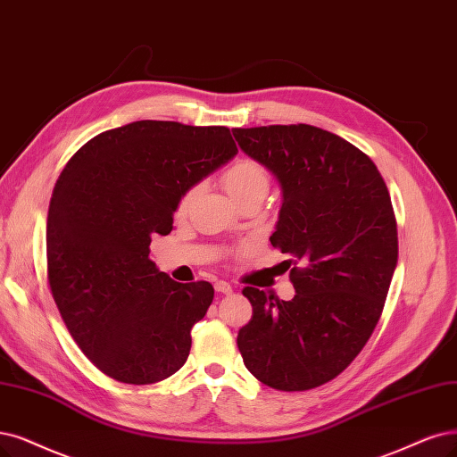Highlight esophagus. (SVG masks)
Wrapping results in <instances>:
<instances>
[{
	"label": "esophagus",
	"mask_w": 457,
	"mask_h": 457,
	"mask_svg": "<svg viewBox=\"0 0 457 457\" xmlns=\"http://www.w3.org/2000/svg\"><path fill=\"white\" fill-rule=\"evenodd\" d=\"M214 290H216L218 294H231V292H233L231 284L226 282V280H216V282H214Z\"/></svg>",
	"instance_id": "1"
}]
</instances>
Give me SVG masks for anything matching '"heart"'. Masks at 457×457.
<instances>
[{
	"label": "heart",
	"instance_id": "obj_1",
	"mask_svg": "<svg viewBox=\"0 0 457 457\" xmlns=\"http://www.w3.org/2000/svg\"><path fill=\"white\" fill-rule=\"evenodd\" d=\"M222 182L226 186V190L229 192V195L237 203H241L248 197H256V195L265 197L269 190V173L260 162L243 158L226 169L222 175ZM197 192L199 188L194 186V188L186 190L182 194V197L177 203V216H184L190 211Z\"/></svg>",
	"mask_w": 457,
	"mask_h": 457
}]
</instances>
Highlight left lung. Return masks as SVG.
Listing matches in <instances>:
<instances>
[{
	"label": "left lung",
	"mask_w": 457,
	"mask_h": 457,
	"mask_svg": "<svg viewBox=\"0 0 457 457\" xmlns=\"http://www.w3.org/2000/svg\"><path fill=\"white\" fill-rule=\"evenodd\" d=\"M241 150L271 171L282 207L271 245L288 256L295 295L246 286V369L280 392L333 380L373 335L397 265V222L377 165L339 135L309 124L235 128Z\"/></svg>",
	"instance_id": "left-lung-1"
}]
</instances>
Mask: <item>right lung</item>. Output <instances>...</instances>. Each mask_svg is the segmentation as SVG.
I'll use <instances>...</instances> for the list:
<instances>
[{"label":"right lung","mask_w":457,"mask_h":457,"mask_svg":"<svg viewBox=\"0 0 457 457\" xmlns=\"http://www.w3.org/2000/svg\"><path fill=\"white\" fill-rule=\"evenodd\" d=\"M237 154L226 126L139 120L96 135L60 173L46 218L48 284L63 324L101 373L154 384L184 365L214 288L148 258L186 190Z\"/></svg>","instance_id":"right-lung-1"}]
</instances>
